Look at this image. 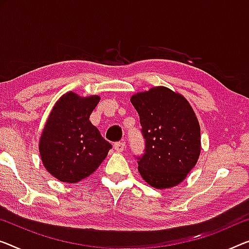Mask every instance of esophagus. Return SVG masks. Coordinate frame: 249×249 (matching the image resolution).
Segmentation results:
<instances>
[{"instance_id": "34e87169", "label": "esophagus", "mask_w": 249, "mask_h": 249, "mask_svg": "<svg viewBox=\"0 0 249 249\" xmlns=\"http://www.w3.org/2000/svg\"><path fill=\"white\" fill-rule=\"evenodd\" d=\"M114 148L117 152H123V150L125 148V142H116L114 144Z\"/></svg>"}]
</instances>
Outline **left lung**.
Listing matches in <instances>:
<instances>
[{"label":"left lung","instance_id":"obj_1","mask_svg":"<svg viewBox=\"0 0 249 249\" xmlns=\"http://www.w3.org/2000/svg\"><path fill=\"white\" fill-rule=\"evenodd\" d=\"M145 148L136 157L140 174L157 189L179 184L198 161L201 142L196 116L183 96L154 87L132 96Z\"/></svg>","mask_w":249,"mask_h":249}]
</instances>
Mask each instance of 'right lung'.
<instances>
[{
    "label": "right lung",
    "instance_id": "1",
    "mask_svg": "<svg viewBox=\"0 0 249 249\" xmlns=\"http://www.w3.org/2000/svg\"><path fill=\"white\" fill-rule=\"evenodd\" d=\"M99 96L67 92L55 103L40 137L44 168L61 182L76 183L101 165L112 144L89 121Z\"/></svg>",
    "mask_w": 249,
    "mask_h": 249
}]
</instances>
